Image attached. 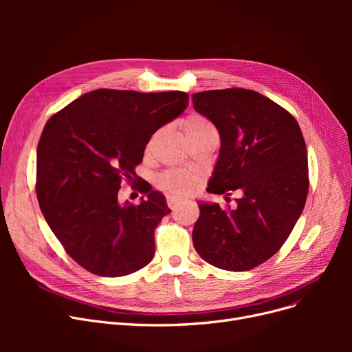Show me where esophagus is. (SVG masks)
<instances>
[{"label": "esophagus", "mask_w": 352, "mask_h": 352, "mask_svg": "<svg viewBox=\"0 0 352 352\" xmlns=\"http://www.w3.org/2000/svg\"><path fill=\"white\" fill-rule=\"evenodd\" d=\"M166 204H168V207L171 210H175L181 204V199L174 197V195H168V197H166Z\"/></svg>", "instance_id": "34e87169"}]
</instances>
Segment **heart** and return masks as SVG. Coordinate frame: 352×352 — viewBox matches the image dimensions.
I'll use <instances>...</instances> for the list:
<instances>
[{"label": "heart", "instance_id": "b5f03b06", "mask_svg": "<svg viewBox=\"0 0 352 352\" xmlns=\"http://www.w3.org/2000/svg\"><path fill=\"white\" fill-rule=\"evenodd\" d=\"M214 129L211 122L199 114H192L182 122V131L186 137H192L195 134ZM158 186L171 195L175 197H187L199 186V177L195 173L184 171V170H171L166 171L158 178Z\"/></svg>", "mask_w": 352, "mask_h": 352}]
</instances>
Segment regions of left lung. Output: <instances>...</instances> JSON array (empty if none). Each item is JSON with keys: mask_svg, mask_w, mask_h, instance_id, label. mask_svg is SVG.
<instances>
[{"mask_svg": "<svg viewBox=\"0 0 352 352\" xmlns=\"http://www.w3.org/2000/svg\"><path fill=\"white\" fill-rule=\"evenodd\" d=\"M192 104L221 138L207 191L226 198L241 191L230 210L198 201L195 251L221 270H252L278 252L304 210L308 161L301 128L287 109L251 89L202 91Z\"/></svg>", "mask_w": 352, "mask_h": 352, "instance_id": "obj_1", "label": "left lung"}]
</instances>
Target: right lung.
Wrapping results in <instances>:
<instances>
[{
	"mask_svg": "<svg viewBox=\"0 0 352 352\" xmlns=\"http://www.w3.org/2000/svg\"><path fill=\"white\" fill-rule=\"evenodd\" d=\"M188 105L181 91L94 89L52 116L36 148V198L47 224L87 271L124 276L150 264L165 197L140 182L138 206L118 201L138 181L145 145Z\"/></svg>",
	"mask_w": 352,
	"mask_h": 352,
	"instance_id": "obj_1",
	"label": "right lung"
}]
</instances>
